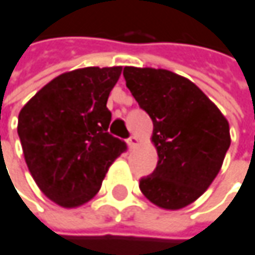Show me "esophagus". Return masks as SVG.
Returning <instances> with one entry per match:
<instances>
[{
	"label": "esophagus",
	"mask_w": 255,
	"mask_h": 255,
	"mask_svg": "<svg viewBox=\"0 0 255 255\" xmlns=\"http://www.w3.org/2000/svg\"><path fill=\"white\" fill-rule=\"evenodd\" d=\"M127 144L129 148H134V147L138 144V138H137L135 135H131V137H129V138L127 140Z\"/></svg>",
	"instance_id": "esophagus-1"
}]
</instances>
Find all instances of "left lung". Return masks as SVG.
I'll list each match as a JSON object with an SVG mask.
<instances>
[{
	"label": "left lung",
	"instance_id": "obj_1",
	"mask_svg": "<svg viewBox=\"0 0 255 255\" xmlns=\"http://www.w3.org/2000/svg\"><path fill=\"white\" fill-rule=\"evenodd\" d=\"M127 88L153 121L157 167L140 180L156 206L177 211L211 186L231 144L230 124L189 79L166 69L124 68Z\"/></svg>",
	"mask_w": 255,
	"mask_h": 255
}]
</instances>
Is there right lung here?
<instances>
[{
	"instance_id": "obj_1",
	"label": "right lung",
	"mask_w": 255,
	"mask_h": 255,
	"mask_svg": "<svg viewBox=\"0 0 255 255\" xmlns=\"http://www.w3.org/2000/svg\"><path fill=\"white\" fill-rule=\"evenodd\" d=\"M123 66L82 68L44 85L18 114L24 158L38 189L62 208L89 202L127 148L108 132L107 101Z\"/></svg>"
}]
</instances>
